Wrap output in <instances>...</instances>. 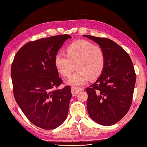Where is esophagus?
I'll use <instances>...</instances> for the list:
<instances>
[{
    "mask_svg": "<svg viewBox=\"0 0 147 147\" xmlns=\"http://www.w3.org/2000/svg\"><path fill=\"white\" fill-rule=\"evenodd\" d=\"M82 88H77V87H72L71 88V91H72V93L73 96H77V94H78V92L80 91H82Z\"/></svg>",
    "mask_w": 147,
    "mask_h": 147,
    "instance_id": "1",
    "label": "esophagus"
}]
</instances>
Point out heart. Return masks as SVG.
Listing matches in <instances>:
<instances>
[{"instance_id": "heart-1", "label": "heart", "mask_w": 147, "mask_h": 147, "mask_svg": "<svg viewBox=\"0 0 147 147\" xmlns=\"http://www.w3.org/2000/svg\"><path fill=\"white\" fill-rule=\"evenodd\" d=\"M66 56L57 53L54 58L56 70L63 77L70 75L76 64L77 70L70 77L67 83L74 87L85 84L90 78L99 77L105 66V53L100 47L84 40L75 41L67 47Z\"/></svg>"}]
</instances>
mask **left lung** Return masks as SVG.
<instances>
[{
	"instance_id": "8db88e82",
	"label": "left lung",
	"mask_w": 147,
	"mask_h": 147,
	"mask_svg": "<svg viewBox=\"0 0 147 147\" xmlns=\"http://www.w3.org/2000/svg\"><path fill=\"white\" fill-rule=\"evenodd\" d=\"M103 49L105 62L96 82L86 89L87 110L95 122L111 126L118 122L129 110L136 75L130 56L117 43L107 38L83 35Z\"/></svg>"
}]
</instances>
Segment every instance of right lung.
<instances>
[{
    "label": "right lung",
    "instance_id": "obj_1",
    "mask_svg": "<svg viewBox=\"0 0 147 147\" xmlns=\"http://www.w3.org/2000/svg\"><path fill=\"white\" fill-rule=\"evenodd\" d=\"M70 38L64 34L30 42L17 52L11 64L17 104L31 123L44 129H54L67 116L72 95L69 86L56 89L63 80L54 58L64 42Z\"/></svg>",
    "mask_w": 147,
    "mask_h": 147
}]
</instances>
